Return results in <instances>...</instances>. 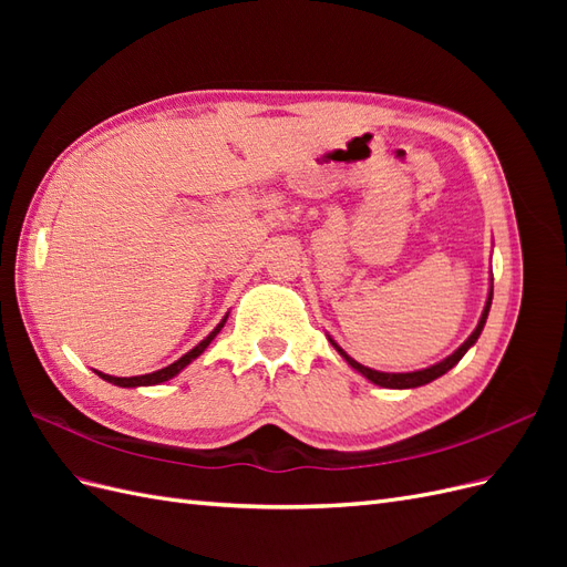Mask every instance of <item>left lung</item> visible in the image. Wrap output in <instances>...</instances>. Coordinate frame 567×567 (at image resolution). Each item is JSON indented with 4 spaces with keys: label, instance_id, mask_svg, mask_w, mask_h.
I'll list each match as a JSON object with an SVG mask.
<instances>
[{
    "label": "left lung",
    "instance_id": "8db88e82",
    "mask_svg": "<svg viewBox=\"0 0 567 567\" xmlns=\"http://www.w3.org/2000/svg\"><path fill=\"white\" fill-rule=\"evenodd\" d=\"M492 290H494V288L489 286V296H487V302H485L483 317H480V321H477V326H475V331L468 336V340L463 342V346H461L456 352H452L447 359H442V362H437V364H433V367H427V369H421V371H409V373H385V371H373V369H369V367H364V364L354 362V359H352L346 350H342L333 338H329V340H331V346L338 350V354H340L342 359H346V362H348L354 371H359V373L364 375V379H369L371 383L381 385V388H392V390L419 388V385L431 383V381L440 379V375L447 373L452 367H456V364L461 362V357L466 354V352L475 346V340L480 338V333H483V329H485V321H487V315H489V307H492Z\"/></svg>",
    "mask_w": 567,
    "mask_h": 567
}]
</instances>
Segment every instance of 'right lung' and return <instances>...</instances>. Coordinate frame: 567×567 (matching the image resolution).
I'll list each match as a JSON object with an SVG mask.
<instances>
[{"label":"right lung","mask_w":567,"mask_h":567,"mask_svg":"<svg viewBox=\"0 0 567 567\" xmlns=\"http://www.w3.org/2000/svg\"><path fill=\"white\" fill-rule=\"evenodd\" d=\"M229 317V315H227ZM227 317L221 319L215 329L205 336L198 346L194 348V350H188L184 357H179L175 364H169V367H165V369H158V371H153V373H144V375H130V379H117V375H109V373H101V371H96L101 379L104 381H109V383H113V385H120V388H142V385H158V383H165V381H169V379H175V375L184 369V367H188L194 362L196 357H200L203 352H205V348L210 346V342L215 340V336L221 331V326L227 323Z\"/></svg>","instance_id":"right-lung-1"}]
</instances>
